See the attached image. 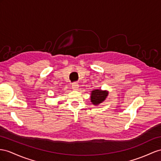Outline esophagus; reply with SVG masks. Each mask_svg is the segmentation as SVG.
<instances>
[{"label":"esophagus","mask_w":161,"mask_h":161,"mask_svg":"<svg viewBox=\"0 0 161 161\" xmlns=\"http://www.w3.org/2000/svg\"><path fill=\"white\" fill-rule=\"evenodd\" d=\"M78 88H79V85H78L77 83H73V84H72V88L73 90H77Z\"/></svg>","instance_id":"1"}]
</instances>
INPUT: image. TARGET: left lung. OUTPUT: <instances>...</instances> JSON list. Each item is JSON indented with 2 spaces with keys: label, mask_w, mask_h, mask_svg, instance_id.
<instances>
[{
  "label": "left lung",
  "mask_w": 161,
  "mask_h": 161,
  "mask_svg": "<svg viewBox=\"0 0 161 161\" xmlns=\"http://www.w3.org/2000/svg\"><path fill=\"white\" fill-rule=\"evenodd\" d=\"M108 92L102 91L101 90H94L91 93V102L94 105H98L106 98Z\"/></svg>",
  "instance_id": "1"
}]
</instances>
